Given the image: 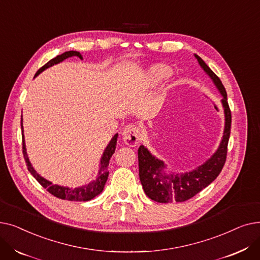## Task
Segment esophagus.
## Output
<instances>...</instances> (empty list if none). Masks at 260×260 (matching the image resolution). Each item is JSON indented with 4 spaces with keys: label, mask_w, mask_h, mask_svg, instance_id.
Returning a JSON list of instances; mask_svg holds the SVG:
<instances>
[{
    "label": "esophagus",
    "mask_w": 260,
    "mask_h": 260,
    "mask_svg": "<svg viewBox=\"0 0 260 260\" xmlns=\"http://www.w3.org/2000/svg\"><path fill=\"white\" fill-rule=\"evenodd\" d=\"M123 136V141L128 146H136L140 142V137H141V133L140 128L137 125L134 124H128L124 127L122 132Z\"/></svg>",
    "instance_id": "34e87169"
}]
</instances>
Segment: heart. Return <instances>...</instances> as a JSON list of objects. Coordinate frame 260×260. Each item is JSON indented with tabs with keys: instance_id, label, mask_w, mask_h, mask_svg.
Wrapping results in <instances>:
<instances>
[{
	"instance_id": "obj_1",
	"label": "heart",
	"mask_w": 260,
	"mask_h": 260,
	"mask_svg": "<svg viewBox=\"0 0 260 260\" xmlns=\"http://www.w3.org/2000/svg\"><path fill=\"white\" fill-rule=\"evenodd\" d=\"M148 81L151 82L153 85L160 83L161 81L166 80L171 75L170 68L166 65L162 64H154L148 68Z\"/></svg>"
}]
</instances>
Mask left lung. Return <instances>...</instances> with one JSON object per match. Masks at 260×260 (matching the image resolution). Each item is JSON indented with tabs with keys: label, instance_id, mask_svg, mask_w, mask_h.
<instances>
[{
	"label": "left lung",
	"instance_id": "obj_1",
	"mask_svg": "<svg viewBox=\"0 0 260 260\" xmlns=\"http://www.w3.org/2000/svg\"><path fill=\"white\" fill-rule=\"evenodd\" d=\"M200 66L214 81L215 85L222 94V105L225 115V126L223 138L217 152L201 167L193 172L184 174H166L162 172L165 165L161 160L155 158L147 149L141 145L138 149L139 177L144 192L148 198L161 203L183 202L197 195L200 190L212 183L221 170L226 160L228 143L231 134L232 115L226 99V91L220 79L199 56L195 54Z\"/></svg>",
	"mask_w": 260,
	"mask_h": 260
}]
</instances>
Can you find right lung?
<instances>
[{
  "label": "right lung",
  "instance_id": "add662e5",
  "mask_svg": "<svg viewBox=\"0 0 260 260\" xmlns=\"http://www.w3.org/2000/svg\"><path fill=\"white\" fill-rule=\"evenodd\" d=\"M73 56H77L80 59H82V56L80 54V52L78 51H66L60 56H57L56 58L51 59L50 61H48L45 65H43L40 70L37 72L36 76H38L40 73H42L46 68L52 66L53 64H57L62 62L63 60L67 59L68 57H73ZM21 128L23 132V125H22V118H21ZM117 138H118V134H116L114 136V138L112 139V141L109 142V144L107 145V147L105 148L104 154L101 158V168L99 171V176L98 178L93 180L92 182H90L87 185L81 186V187H76V188H68V187H64V186H60V185H53L51 182L47 181L46 179L42 178L31 167L30 162L28 160V157H27L26 154V148H25V143H24V136L22 134V148H23V156L24 159L26 161V166L28 171L30 172V174L35 177L36 180L42 185L44 188L47 189V192L50 193L51 195H53L54 197L63 199V200H70V201H88L91 200L92 198H94L97 195H99L102 190L103 187L106 183L107 177H108V163L109 160H111L113 154L116 151V145H117Z\"/></svg>",
  "mask_w": 260,
  "mask_h": 260
}]
</instances>
